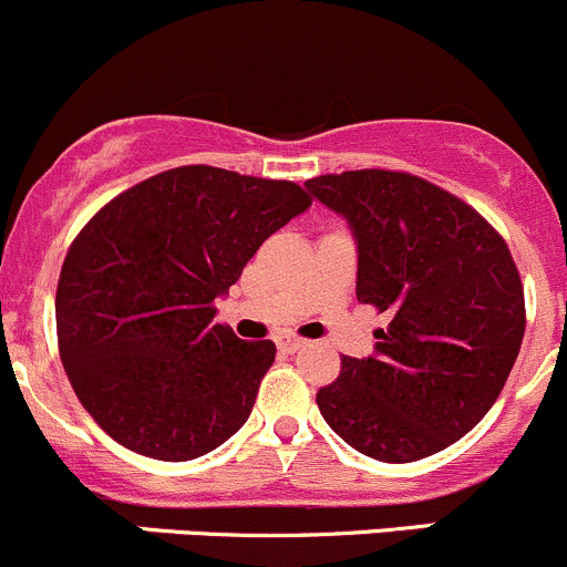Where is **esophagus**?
Returning a JSON list of instances; mask_svg holds the SVG:
<instances>
[{
  "instance_id": "34e87169",
  "label": "esophagus",
  "mask_w": 567,
  "mask_h": 567,
  "mask_svg": "<svg viewBox=\"0 0 567 567\" xmlns=\"http://www.w3.org/2000/svg\"><path fill=\"white\" fill-rule=\"evenodd\" d=\"M277 346L282 353H296L299 348L307 346V340H301V337H296V334H282V337H277Z\"/></svg>"
}]
</instances>
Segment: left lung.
<instances>
[{"label":"left lung","instance_id":"1","mask_svg":"<svg viewBox=\"0 0 567 567\" xmlns=\"http://www.w3.org/2000/svg\"><path fill=\"white\" fill-rule=\"evenodd\" d=\"M359 249L357 299L386 316L375 357H342L318 390L331 431L384 463L427 458L499 398L524 340V285L505 238L455 194L394 169L305 183Z\"/></svg>","mask_w":567,"mask_h":567}]
</instances>
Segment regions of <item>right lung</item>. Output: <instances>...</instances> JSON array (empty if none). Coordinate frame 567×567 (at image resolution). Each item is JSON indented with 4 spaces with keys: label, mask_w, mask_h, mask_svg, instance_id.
Here are the masks:
<instances>
[{
    "label": "right lung",
    "mask_w": 567,
    "mask_h": 567,
    "mask_svg": "<svg viewBox=\"0 0 567 567\" xmlns=\"http://www.w3.org/2000/svg\"><path fill=\"white\" fill-rule=\"evenodd\" d=\"M310 205L299 183L192 164L136 183L82 227L56 282V342L114 442L192 461L249 420L277 348L238 340L214 301Z\"/></svg>",
    "instance_id": "add662e5"
}]
</instances>
